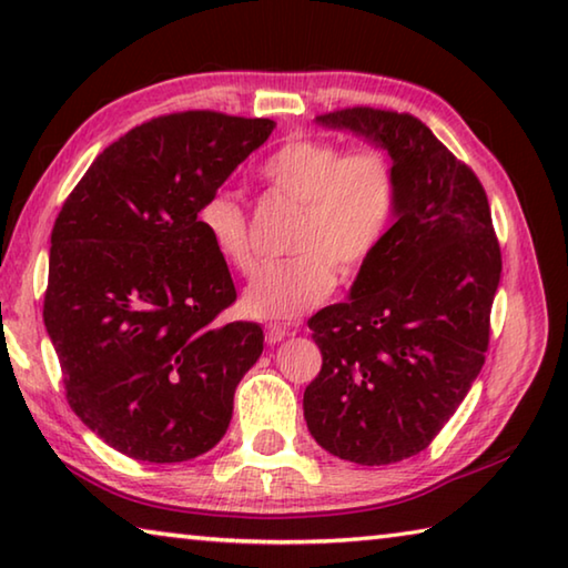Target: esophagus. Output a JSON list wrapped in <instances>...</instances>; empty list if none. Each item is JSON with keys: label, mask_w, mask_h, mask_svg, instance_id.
Segmentation results:
<instances>
[{"label": "esophagus", "mask_w": 568, "mask_h": 568, "mask_svg": "<svg viewBox=\"0 0 568 568\" xmlns=\"http://www.w3.org/2000/svg\"><path fill=\"white\" fill-rule=\"evenodd\" d=\"M285 335H287V331L283 328V325H267V328H265L267 345H275V343L285 341Z\"/></svg>", "instance_id": "1"}]
</instances>
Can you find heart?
Returning <instances> with one entry per match:
<instances>
[{
	"instance_id": "heart-1",
	"label": "heart",
	"mask_w": 568,
	"mask_h": 568,
	"mask_svg": "<svg viewBox=\"0 0 568 568\" xmlns=\"http://www.w3.org/2000/svg\"><path fill=\"white\" fill-rule=\"evenodd\" d=\"M275 192L303 205L291 250L293 261L265 265L240 297L257 321H295L331 295L335 271L348 277L371 261L396 213V178L376 150H345L328 140L297 138L261 168ZM200 230L240 273L255 263L247 215L235 197L215 195L200 210Z\"/></svg>"
}]
</instances>
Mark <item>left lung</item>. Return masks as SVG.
Masks as SVG:
<instances>
[{"label": "left lung", "instance_id": "left-lung-1", "mask_svg": "<svg viewBox=\"0 0 568 568\" xmlns=\"http://www.w3.org/2000/svg\"><path fill=\"white\" fill-rule=\"evenodd\" d=\"M386 150L396 213L345 303L307 325L323 368L305 388L311 436L361 466L428 448L476 381L501 250L474 170L413 114L348 108L315 118Z\"/></svg>", "mask_w": 568, "mask_h": 568}]
</instances>
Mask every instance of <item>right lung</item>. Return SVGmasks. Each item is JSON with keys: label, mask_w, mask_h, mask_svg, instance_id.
<instances>
[{"label": "right lung", "mask_w": 568, "mask_h": 568, "mask_svg": "<svg viewBox=\"0 0 568 568\" xmlns=\"http://www.w3.org/2000/svg\"><path fill=\"white\" fill-rule=\"evenodd\" d=\"M273 130L205 110L150 120L104 148L54 220L44 325L67 400L124 456L213 448L261 358V325H215L235 285L197 215Z\"/></svg>", "instance_id": "right-lung-1"}]
</instances>
